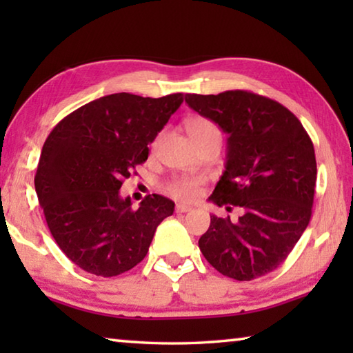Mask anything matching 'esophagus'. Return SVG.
<instances>
[{"label":"esophagus","mask_w":353,"mask_h":353,"mask_svg":"<svg viewBox=\"0 0 353 353\" xmlns=\"http://www.w3.org/2000/svg\"><path fill=\"white\" fill-rule=\"evenodd\" d=\"M191 210V207L187 204H177L176 205V213H187Z\"/></svg>","instance_id":"esophagus-1"}]
</instances>
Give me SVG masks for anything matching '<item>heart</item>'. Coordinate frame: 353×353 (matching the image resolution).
Here are the masks:
<instances>
[{
	"instance_id": "obj_1",
	"label": "heart",
	"mask_w": 353,
	"mask_h": 353,
	"mask_svg": "<svg viewBox=\"0 0 353 353\" xmlns=\"http://www.w3.org/2000/svg\"><path fill=\"white\" fill-rule=\"evenodd\" d=\"M185 130L193 143H199L202 140L208 139V137L213 135H219L218 128L210 121L208 118L204 117H191L185 121ZM202 179L201 177H176L172 179L171 182L166 183V193L171 194L172 198L176 199H183V201H190L194 199L199 193V188L202 185Z\"/></svg>"
}]
</instances>
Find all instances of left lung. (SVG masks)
<instances>
[{"instance_id": "left-lung-1", "label": "left lung", "mask_w": 353, "mask_h": 353, "mask_svg": "<svg viewBox=\"0 0 353 353\" xmlns=\"http://www.w3.org/2000/svg\"><path fill=\"white\" fill-rule=\"evenodd\" d=\"M185 103L227 134L225 170L208 201L241 207L236 223L212 214L199 238L223 276L252 280L279 268L312 218L316 157L302 123L277 101L229 90L185 94Z\"/></svg>"}]
</instances>
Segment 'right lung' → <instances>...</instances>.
Masks as SVG:
<instances>
[{"label": "right lung", "instance_id": "1", "mask_svg": "<svg viewBox=\"0 0 353 353\" xmlns=\"http://www.w3.org/2000/svg\"><path fill=\"white\" fill-rule=\"evenodd\" d=\"M183 103V94H107L79 107L51 130L34 183L57 246L81 270L113 277L145 259L174 202L149 194L134 210L124 179L146 162L149 143Z\"/></svg>", "mask_w": 353, "mask_h": 353}]
</instances>
